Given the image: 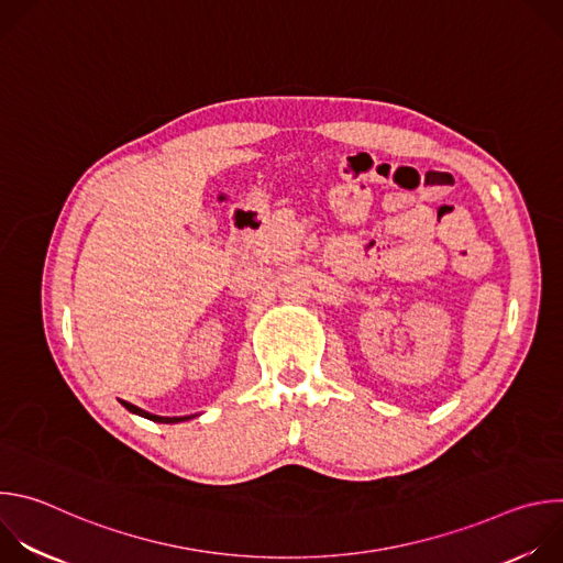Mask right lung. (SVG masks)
I'll return each instance as SVG.
<instances>
[{"instance_id":"add662e5","label":"right lung","mask_w":563,"mask_h":563,"mask_svg":"<svg viewBox=\"0 0 563 563\" xmlns=\"http://www.w3.org/2000/svg\"><path fill=\"white\" fill-rule=\"evenodd\" d=\"M122 406H124L129 412L142 417V419H148V421H153V423H183V421H189V419L198 417V415H191V417H157V415H151V412H146V410H142V408H137V406L126 404V400H122Z\"/></svg>"}]
</instances>
